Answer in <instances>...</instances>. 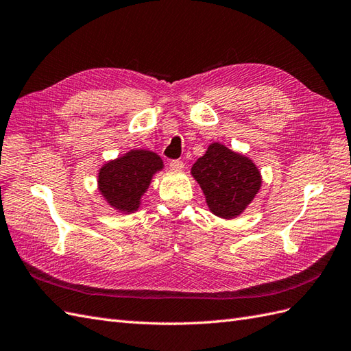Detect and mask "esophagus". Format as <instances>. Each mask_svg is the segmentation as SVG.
Masks as SVG:
<instances>
[{"label":"esophagus","mask_w":351,"mask_h":351,"mask_svg":"<svg viewBox=\"0 0 351 351\" xmlns=\"http://www.w3.org/2000/svg\"><path fill=\"white\" fill-rule=\"evenodd\" d=\"M169 167H170V170H173V172H181V170L184 169V163L181 160H172L169 163Z\"/></svg>","instance_id":"1"}]
</instances>
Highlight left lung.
Wrapping results in <instances>:
<instances>
[{
	"instance_id": "obj_1",
	"label": "left lung",
	"mask_w": 351,
	"mask_h": 351,
	"mask_svg": "<svg viewBox=\"0 0 351 351\" xmlns=\"http://www.w3.org/2000/svg\"><path fill=\"white\" fill-rule=\"evenodd\" d=\"M209 210L223 219H234L245 212L261 190L263 176L249 157L231 151L219 142L208 147L191 167Z\"/></svg>"
}]
</instances>
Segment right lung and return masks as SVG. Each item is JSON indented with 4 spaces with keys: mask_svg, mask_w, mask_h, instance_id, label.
Masks as SVG:
<instances>
[{
    "mask_svg": "<svg viewBox=\"0 0 351 351\" xmlns=\"http://www.w3.org/2000/svg\"><path fill=\"white\" fill-rule=\"evenodd\" d=\"M163 167V160L154 151L130 149L99 169L97 190L117 212L133 213L139 209L152 176Z\"/></svg>",
    "mask_w": 351,
    "mask_h": 351,
    "instance_id": "add662e5",
    "label": "right lung"
}]
</instances>
